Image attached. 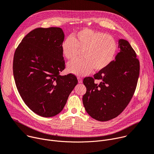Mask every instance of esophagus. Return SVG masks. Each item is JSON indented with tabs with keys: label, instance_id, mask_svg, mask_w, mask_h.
<instances>
[{
	"label": "esophagus",
	"instance_id": "34e87169",
	"mask_svg": "<svg viewBox=\"0 0 154 154\" xmlns=\"http://www.w3.org/2000/svg\"><path fill=\"white\" fill-rule=\"evenodd\" d=\"M77 79H78V82H79V83H82V78H80V77H77Z\"/></svg>",
	"mask_w": 154,
	"mask_h": 154
}]
</instances>
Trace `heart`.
<instances>
[{"mask_svg": "<svg viewBox=\"0 0 154 154\" xmlns=\"http://www.w3.org/2000/svg\"><path fill=\"white\" fill-rule=\"evenodd\" d=\"M64 57L74 59L82 50L83 58L69 63V72L77 75H85L93 69L99 71L112 62L118 50L115 38L103 32L83 29L75 32L72 37H67L62 43Z\"/></svg>", "mask_w": 154, "mask_h": 154, "instance_id": "1", "label": "heart"}]
</instances>
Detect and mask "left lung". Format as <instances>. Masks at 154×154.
I'll return each instance as SVG.
<instances>
[{
	"instance_id": "left-lung-1",
	"label": "left lung",
	"mask_w": 154,
	"mask_h": 154,
	"mask_svg": "<svg viewBox=\"0 0 154 154\" xmlns=\"http://www.w3.org/2000/svg\"><path fill=\"white\" fill-rule=\"evenodd\" d=\"M120 52L106 68L88 77L83 83L87 88L83 104L94 119L105 122L120 115L131 101L139 75L136 53L127 40H119ZM95 79L99 80L96 82Z\"/></svg>"
}]
</instances>
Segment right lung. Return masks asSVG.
I'll return each instance as SVG.
<instances>
[{"mask_svg": "<svg viewBox=\"0 0 154 154\" xmlns=\"http://www.w3.org/2000/svg\"><path fill=\"white\" fill-rule=\"evenodd\" d=\"M60 27H38L27 34L14 54L13 71L18 91L34 113L51 117L61 112L77 84L74 75H60L65 68Z\"/></svg>", "mask_w": 154, "mask_h": 154, "instance_id": "add662e5", "label": "right lung"}]
</instances>
